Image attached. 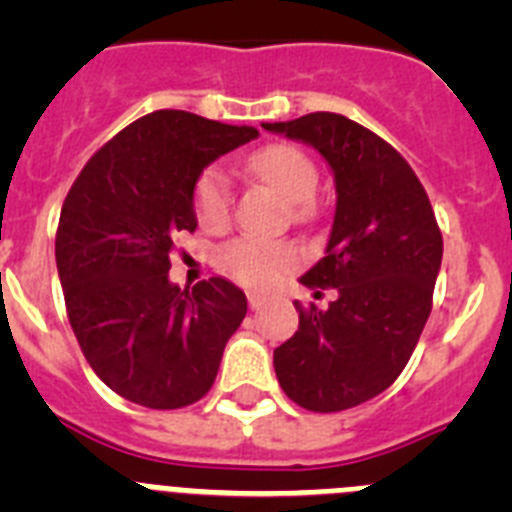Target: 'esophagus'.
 <instances>
[{
    "label": "esophagus",
    "mask_w": 512,
    "mask_h": 512,
    "mask_svg": "<svg viewBox=\"0 0 512 512\" xmlns=\"http://www.w3.org/2000/svg\"><path fill=\"white\" fill-rule=\"evenodd\" d=\"M264 302H266L264 295H259V292H248V305H251V310H259Z\"/></svg>",
    "instance_id": "1"
}]
</instances>
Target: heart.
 Here are the masks:
<instances>
[{
	"instance_id": "obj_1",
	"label": "heart",
	"mask_w": 512,
	"mask_h": 512,
	"mask_svg": "<svg viewBox=\"0 0 512 512\" xmlns=\"http://www.w3.org/2000/svg\"><path fill=\"white\" fill-rule=\"evenodd\" d=\"M248 169L277 189L284 200L292 202L297 217L312 215L310 197L318 189V166L302 148L289 146V143L266 146L251 153ZM192 205L202 228H220L228 220L233 194H230L228 176L220 166H207L197 176ZM297 261H300V251L295 243L284 238L243 235V238L228 241L217 251V266L228 277L251 284V287H269L279 282L289 269H295Z\"/></svg>"
}]
</instances>
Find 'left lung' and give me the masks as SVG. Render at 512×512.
<instances>
[{"label": "left lung", "instance_id": "1", "mask_svg": "<svg viewBox=\"0 0 512 512\" xmlns=\"http://www.w3.org/2000/svg\"><path fill=\"white\" fill-rule=\"evenodd\" d=\"M264 128L315 148L336 179L325 256L300 277L310 289H336V300L328 310L295 302L300 328L274 351L277 379L312 413L356 408L387 390L418 346L441 269V230L408 161L359 122L312 112Z\"/></svg>", "mask_w": 512, "mask_h": 512}]
</instances>
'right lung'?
Wrapping results in <instances>:
<instances>
[{"instance_id":"obj_1","label":"right lung","mask_w":512,"mask_h":512,"mask_svg":"<svg viewBox=\"0 0 512 512\" xmlns=\"http://www.w3.org/2000/svg\"><path fill=\"white\" fill-rule=\"evenodd\" d=\"M259 135L184 110L130 122L76 176L61 207L56 266L81 351L110 390L153 410L210 392L248 310L223 277L169 282L176 235L197 228V176Z\"/></svg>"}]
</instances>
